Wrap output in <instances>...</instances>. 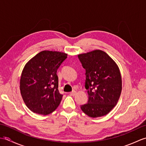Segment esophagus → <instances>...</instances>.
Returning <instances> with one entry per match:
<instances>
[{
  "label": "esophagus",
  "instance_id": "1",
  "mask_svg": "<svg viewBox=\"0 0 146 146\" xmlns=\"http://www.w3.org/2000/svg\"><path fill=\"white\" fill-rule=\"evenodd\" d=\"M76 94V92L75 90H73L71 92H70V95L71 96H75Z\"/></svg>",
  "mask_w": 146,
  "mask_h": 146
}]
</instances>
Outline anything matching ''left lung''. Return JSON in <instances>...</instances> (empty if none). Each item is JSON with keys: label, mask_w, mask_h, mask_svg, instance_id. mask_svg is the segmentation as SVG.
<instances>
[{"label": "left lung", "mask_w": 146, "mask_h": 146, "mask_svg": "<svg viewBox=\"0 0 146 146\" xmlns=\"http://www.w3.org/2000/svg\"><path fill=\"white\" fill-rule=\"evenodd\" d=\"M85 70L87 104L81 106L88 116L108 114L117 105L122 92V78L117 64L106 52L94 50L78 55Z\"/></svg>", "instance_id": "obj_1"}]
</instances>
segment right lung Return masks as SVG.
Masks as SVG:
<instances>
[{
    "label": "right lung",
    "mask_w": 146,
    "mask_h": 146,
    "mask_svg": "<svg viewBox=\"0 0 146 146\" xmlns=\"http://www.w3.org/2000/svg\"><path fill=\"white\" fill-rule=\"evenodd\" d=\"M67 54L42 51L27 62L21 74L20 90L24 103L34 113L48 115L61 103L57 70Z\"/></svg>",
    "instance_id": "obj_1"
}]
</instances>
